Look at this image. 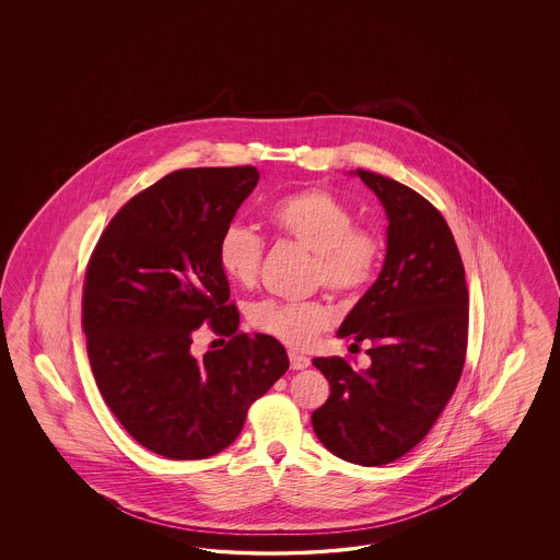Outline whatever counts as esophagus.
<instances>
[{"label":"esophagus","mask_w":560,"mask_h":560,"mask_svg":"<svg viewBox=\"0 0 560 560\" xmlns=\"http://www.w3.org/2000/svg\"><path fill=\"white\" fill-rule=\"evenodd\" d=\"M289 365L291 370H305L310 365V357L302 355L298 351H289Z\"/></svg>","instance_id":"34e87169"}]
</instances>
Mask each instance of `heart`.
Listing matches in <instances>:
<instances>
[{"mask_svg": "<svg viewBox=\"0 0 560 560\" xmlns=\"http://www.w3.org/2000/svg\"><path fill=\"white\" fill-rule=\"evenodd\" d=\"M275 234L314 256L312 283L340 298H357L380 271L384 242L370 228L359 225L353 209L323 188H304L277 199L267 209ZM265 256V240L253 228L230 223L218 244L223 272L242 288L255 285ZM248 320L272 339L305 349L335 324V310L324 300L277 302L265 300L250 307Z\"/></svg>", "mask_w": 560, "mask_h": 560, "instance_id": "obj_1", "label": "heart"}]
</instances>
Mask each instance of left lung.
<instances>
[{
	"instance_id": "left-lung-1",
	"label": "left lung",
	"mask_w": 560,
	"mask_h": 560,
	"mask_svg": "<svg viewBox=\"0 0 560 560\" xmlns=\"http://www.w3.org/2000/svg\"><path fill=\"white\" fill-rule=\"evenodd\" d=\"M357 174L388 213V253L339 335L353 347L368 342L372 365L355 370L342 357L312 359L330 384L312 427L337 458L384 466L423 441L458 386L468 347V288L440 209L388 176Z\"/></svg>"
}]
</instances>
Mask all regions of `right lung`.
<instances>
[{
	"instance_id": "1",
	"label": "right lung",
	"mask_w": 560,
	"mask_h": 560,
	"mask_svg": "<svg viewBox=\"0 0 560 560\" xmlns=\"http://www.w3.org/2000/svg\"><path fill=\"white\" fill-rule=\"evenodd\" d=\"M256 183L255 166L170 172L120 207L88 260L82 328L96 386L158 456L220 454L288 372L279 340L237 328L218 258L221 232ZM203 323L229 342L197 360L189 345Z\"/></svg>"
}]
</instances>
